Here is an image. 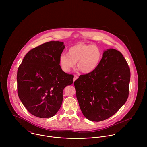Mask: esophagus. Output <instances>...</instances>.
<instances>
[{"mask_svg": "<svg viewBox=\"0 0 147 147\" xmlns=\"http://www.w3.org/2000/svg\"><path fill=\"white\" fill-rule=\"evenodd\" d=\"M78 79V76L77 75H75L74 76V82L76 80H77Z\"/></svg>", "mask_w": 147, "mask_h": 147, "instance_id": "esophagus-1", "label": "esophagus"}]
</instances>
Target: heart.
<instances>
[{"label":"heart","mask_w":147,"mask_h":147,"mask_svg":"<svg viewBox=\"0 0 147 147\" xmlns=\"http://www.w3.org/2000/svg\"><path fill=\"white\" fill-rule=\"evenodd\" d=\"M102 57V51L98 46L92 44L78 43L68 49V54H61L59 62L65 72H69L77 63L78 68L82 72L89 74L97 68Z\"/></svg>","instance_id":"obj_1"}]
</instances>
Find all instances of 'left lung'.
<instances>
[{
  "label": "left lung",
  "instance_id": "8db88e82",
  "mask_svg": "<svg viewBox=\"0 0 147 147\" xmlns=\"http://www.w3.org/2000/svg\"><path fill=\"white\" fill-rule=\"evenodd\" d=\"M130 69L122 54L105 51L97 68L75 81L76 97L85 117L100 122L115 114L129 94Z\"/></svg>",
  "mask_w": 147,
  "mask_h": 147
}]
</instances>
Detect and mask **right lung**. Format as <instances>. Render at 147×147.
<instances>
[{
    "mask_svg": "<svg viewBox=\"0 0 147 147\" xmlns=\"http://www.w3.org/2000/svg\"><path fill=\"white\" fill-rule=\"evenodd\" d=\"M63 42L50 41L30 50L24 57L17 74L18 94L32 115L53 117L63 101V91L73 83L74 76L63 72L59 58Z\"/></svg>",
    "mask_w": 147,
    "mask_h": 147,
    "instance_id": "1",
    "label": "right lung"
}]
</instances>
